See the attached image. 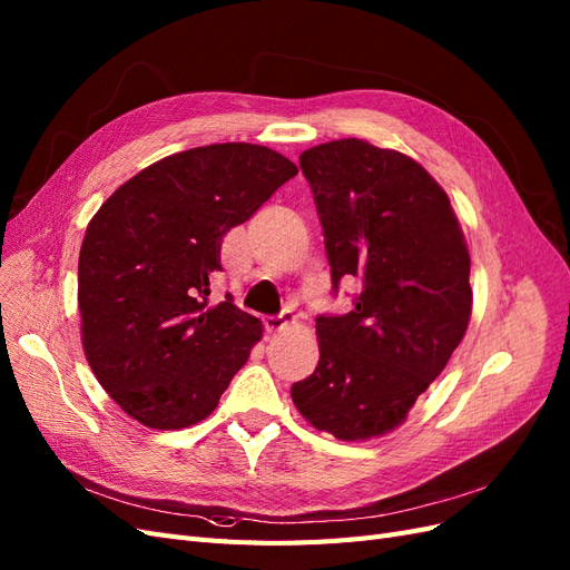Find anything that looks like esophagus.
I'll return each instance as SVG.
<instances>
[{
  "label": "esophagus",
  "mask_w": 570,
  "mask_h": 570,
  "mask_svg": "<svg viewBox=\"0 0 570 570\" xmlns=\"http://www.w3.org/2000/svg\"><path fill=\"white\" fill-rule=\"evenodd\" d=\"M294 322H296V320H294V313L284 311L282 315L267 317V320H265V330H267V334H282V332H286Z\"/></svg>",
  "instance_id": "34e87169"
}]
</instances>
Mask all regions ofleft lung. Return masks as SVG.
Here are the masks:
<instances>
[{
    "mask_svg": "<svg viewBox=\"0 0 570 570\" xmlns=\"http://www.w3.org/2000/svg\"><path fill=\"white\" fill-rule=\"evenodd\" d=\"M334 288L361 276L355 307L317 317L320 363L291 386L298 413L341 442L401 428L473 315L470 253L446 190L399 150L361 138L301 155Z\"/></svg>",
    "mask_w": 570,
    "mask_h": 570,
    "instance_id": "left-lung-1",
    "label": "left lung"
}]
</instances>
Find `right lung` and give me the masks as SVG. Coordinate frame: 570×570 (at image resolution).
<instances>
[{"label":"right lung","mask_w":570,"mask_h":570,"mask_svg":"<svg viewBox=\"0 0 570 570\" xmlns=\"http://www.w3.org/2000/svg\"><path fill=\"white\" fill-rule=\"evenodd\" d=\"M296 174L265 145H203L145 167L97 209L78 255L80 344L128 417L184 430L217 409L263 338L232 298L207 303L222 238Z\"/></svg>","instance_id":"right-lung-1"}]
</instances>
